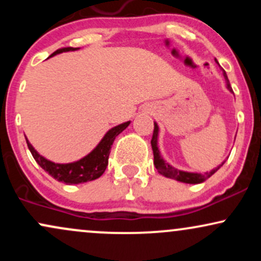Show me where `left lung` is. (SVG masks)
I'll list each match as a JSON object with an SVG mask.
<instances>
[{
	"label": "left lung",
	"instance_id": "1",
	"mask_svg": "<svg viewBox=\"0 0 261 261\" xmlns=\"http://www.w3.org/2000/svg\"><path fill=\"white\" fill-rule=\"evenodd\" d=\"M215 61L218 64V61L216 59H215ZM222 72H223L224 80H226L227 88L232 92L228 77H227L226 71H224L223 68H222ZM158 131H160V128H158L157 122H154L153 136H152V140H151V146H152V151H153V158H154L153 163H154L155 168H157V170H158V173L162 175L167 176V178L174 179V180H178L181 182H187V184H199V182L205 181L206 179L210 178V176L214 175L215 173H216L217 170L223 166L224 162H226V161L222 162V163H221L220 166H217L216 168H214L212 170H210V172H206V173H191V172H185V170L176 169V168H174V167L170 166L169 163H167V162L163 160V157L161 155L160 148H158Z\"/></svg>",
	"mask_w": 261,
	"mask_h": 261
}]
</instances>
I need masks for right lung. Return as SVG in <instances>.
I'll list each match as a JSON object with an SVG mask.
<instances>
[{"label":"right lung","mask_w":261,"mask_h":261,"mask_svg":"<svg viewBox=\"0 0 261 261\" xmlns=\"http://www.w3.org/2000/svg\"><path fill=\"white\" fill-rule=\"evenodd\" d=\"M74 50H79V47H62V49H59L56 50L55 53H53L49 58L61 53L74 51ZM128 125H130V121H126L124 122V124H120L118 125V126L110 128V130L104 135L103 139H101L97 147L93 149L91 153L87 154L86 157L81 158L80 161L72 162V163H54V162L46 160L43 155L39 154L34 149V147L31 145L28 139L25 140L29 151H31L32 155L34 157L35 162H37L45 172L49 173V175H51L53 178L56 179L58 181H62L68 185L81 184V182H87L94 180V179H98L104 172H106L108 160H109L110 149H112L114 140H115V137L118 136L119 134H121Z\"/></svg>","instance_id":"1"}]
</instances>
